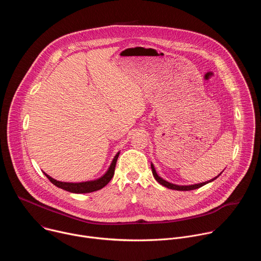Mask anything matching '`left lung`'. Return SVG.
Here are the masks:
<instances>
[{
    "label": "left lung",
    "instance_id": "1",
    "mask_svg": "<svg viewBox=\"0 0 261 261\" xmlns=\"http://www.w3.org/2000/svg\"><path fill=\"white\" fill-rule=\"evenodd\" d=\"M151 167H152V171H153V175H154V177L156 178V180L158 181V182H160L162 186H164V187H166V188H168V189H171V190H177V191H190V190H194V189H198V188H200V187H202V186H204V185H206V184H208V182H211V181H213V180H215L218 176H216V177H214L213 179H211V180H207V181H204V182H200V184H194V185H189V186H179V185H175V184H171V182H169V181H167V180H165V179H163L162 177H160L158 174H157V172H156V169H155V167H154V165L153 164H151Z\"/></svg>",
    "mask_w": 261,
    "mask_h": 261
}]
</instances>
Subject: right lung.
<instances>
[{
    "instance_id": "1",
    "label": "right lung",
    "mask_w": 261,
    "mask_h": 261,
    "mask_svg": "<svg viewBox=\"0 0 261 261\" xmlns=\"http://www.w3.org/2000/svg\"><path fill=\"white\" fill-rule=\"evenodd\" d=\"M119 155H120V152L117 153L114 160L111 161V164L109 165L107 171L101 177L94 179V180H87V181H81V182H68V181L57 180V179L53 178L51 176H49L48 174H46L45 172H43V173L55 186H57V187H59L63 190H66L71 193H79V194L91 193V192L98 191V190L102 189L103 187H105V186L110 181V179L113 178V176L115 174V168H116V164H117Z\"/></svg>"
}]
</instances>
